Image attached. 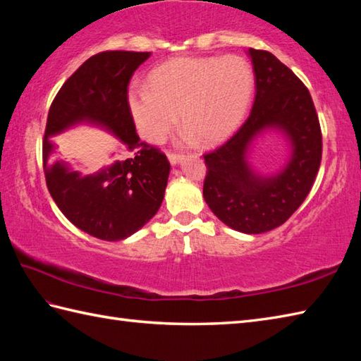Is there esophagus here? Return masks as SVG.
Instances as JSON below:
<instances>
[{
    "label": "esophagus",
    "mask_w": 361,
    "mask_h": 361,
    "mask_svg": "<svg viewBox=\"0 0 361 361\" xmlns=\"http://www.w3.org/2000/svg\"><path fill=\"white\" fill-rule=\"evenodd\" d=\"M167 158H169V161H171V164H176V163H180L181 161V155L180 153H175V152H167Z\"/></svg>",
    "instance_id": "1"
}]
</instances>
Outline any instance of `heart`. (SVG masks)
Instances as JSON below:
<instances>
[{
  "instance_id": "obj_1",
  "label": "heart",
  "mask_w": 361,
  "mask_h": 361,
  "mask_svg": "<svg viewBox=\"0 0 361 361\" xmlns=\"http://www.w3.org/2000/svg\"><path fill=\"white\" fill-rule=\"evenodd\" d=\"M255 93V74L240 56L178 57L150 74L149 88L128 93L140 133L161 141L176 124L202 145L224 141L240 124Z\"/></svg>"
}]
</instances>
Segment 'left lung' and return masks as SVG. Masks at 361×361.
<instances>
[{
  "label": "left lung",
  "instance_id": "1",
  "mask_svg": "<svg viewBox=\"0 0 361 361\" xmlns=\"http://www.w3.org/2000/svg\"><path fill=\"white\" fill-rule=\"evenodd\" d=\"M256 96L250 116L220 147L204 153L203 197L229 228L260 234L290 219L315 183L323 155V135L307 87L271 52L250 48ZM265 128H279L294 153L288 167L270 179L246 163L252 137Z\"/></svg>",
  "mask_w": 361,
  "mask_h": 361
}]
</instances>
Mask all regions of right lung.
<instances>
[{
  "mask_svg": "<svg viewBox=\"0 0 361 361\" xmlns=\"http://www.w3.org/2000/svg\"><path fill=\"white\" fill-rule=\"evenodd\" d=\"M150 52L104 51L90 57L54 97L43 137V171L52 200L90 235L116 242L155 216L164 198L171 163L155 145L140 140L128 106V83ZM106 126L130 157L96 176L80 177L53 159L50 136L78 121Z\"/></svg>",
  "mask_w": 361,
  "mask_h": 361,
  "instance_id": "1",
  "label": "right lung"
}]
</instances>
